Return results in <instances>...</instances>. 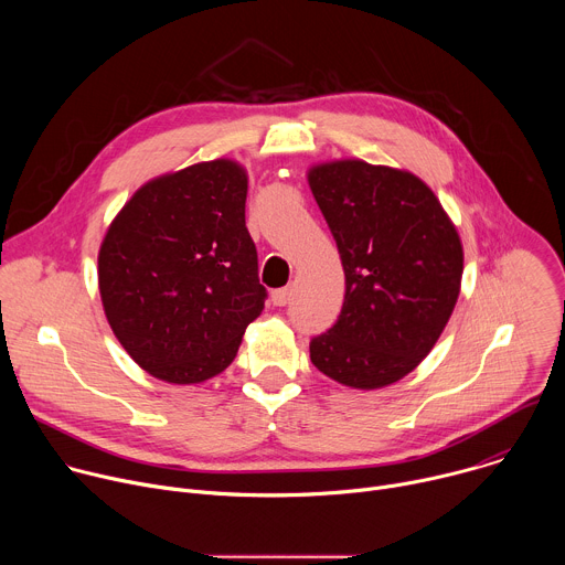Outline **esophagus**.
Masks as SVG:
<instances>
[{"instance_id":"1","label":"esophagus","mask_w":565,"mask_h":565,"mask_svg":"<svg viewBox=\"0 0 565 565\" xmlns=\"http://www.w3.org/2000/svg\"><path fill=\"white\" fill-rule=\"evenodd\" d=\"M270 297H273L275 306H286L292 297V288H277V290H273Z\"/></svg>"}]
</instances>
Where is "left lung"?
Instances as JSON below:
<instances>
[{"label":"left lung","mask_w":565,"mask_h":565,"mask_svg":"<svg viewBox=\"0 0 565 565\" xmlns=\"http://www.w3.org/2000/svg\"><path fill=\"white\" fill-rule=\"evenodd\" d=\"M338 244L347 295L310 362L353 388L412 373L438 342L460 292L462 246L434 192L414 174L338 160L308 172Z\"/></svg>","instance_id":"left-lung-1"}]
</instances>
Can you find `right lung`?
I'll use <instances>...</instances> for the list:
<instances>
[{"mask_svg":"<svg viewBox=\"0 0 565 565\" xmlns=\"http://www.w3.org/2000/svg\"><path fill=\"white\" fill-rule=\"evenodd\" d=\"M246 194L244 170L210 160L142 185L107 230L98 255L105 315L158 380L218 375L264 310Z\"/></svg>","mask_w":565,"mask_h":565,"instance_id":"add662e5","label":"right lung"}]
</instances>
